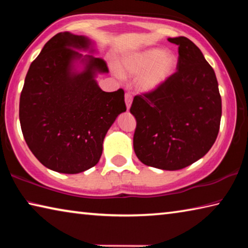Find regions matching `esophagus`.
Instances as JSON below:
<instances>
[{
	"label": "esophagus",
	"instance_id": "esophagus-1",
	"mask_svg": "<svg viewBox=\"0 0 248 248\" xmlns=\"http://www.w3.org/2000/svg\"><path fill=\"white\" fill-rule=\"evenodd\" d=\"M124 100H125V106H127V109L129 110L130 107H131L132 104V95L130 93H127L124 95Z\"/></svg>",
	"mask_w": 248,
	"mask_h": 248
}]
</instances>
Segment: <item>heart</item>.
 <instances>
[{"label": "heart", "mask_w": 248, "mask_h": 248, "mask_svg": "<svg viewBox=\"0 0 248 248\" xmlns=\"http://www.w3.org/2000/svg\"><path fill=\"white\" fill-rule=\"evenodd\" d=\"M177 64L175 54L153 47L125 54L119 62L118 71L121 75H138V90L149 94L162 89L170 81Z\"/></svg>", "instance_id": "obj_1"}]
</instances>
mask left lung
<instances>
[{
	"instance_id": "1",
	"label": "left lung",
	"mask_w": 248,
	"mask_h": 248,
	"mask_svg": "<svg viewBox=\"0 0 248 248\" xmlns=\"http://www.w3.org/2000/svg\"><path fill=\"white\" fill-rule=\"evenodd\" d=\"M178 46L177 72L162 89L136 96L133 149L148 166L177 170L203 157L216 142L222 115L217 77L200 49L186 37Z\"/></svg>"
}]
</instances>
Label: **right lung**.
Wrapping results in <instances>:
<instances>
[{"instance_id": "add662e5", "label": "right lung", "mask_w": 248, "mask_h": 248, "mask_svg": "<svg viewBox=\"0 0 248 248\" xmlns=\"http://www.w3.org/2000/svg\"><path fill=\"white\" fill-rule=\"evenodd\" d=\"M95 53L89 37L59 32L25 78L19 99L24 139L41 164L58 173L78 174L97 164L105 136L127 110L123 90L108 93L99 87L96 78L108 68Z\"/></svg>"}]
</instances>
